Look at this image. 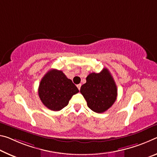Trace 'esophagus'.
<instances>
[{"label": "esophagus", "instance_id": "1", "mask_svg": "<svg viewBox=\"0 0 157 157\" xmlns=\"http://www.w3.org/2000/svg\"><path fill=\"white\" fill-rule=\"evenodd\" d=\"M77 88H78V89L79 90H80V89H81V84H78L77 85Z\"/></svg>", "mask_w": 157, "mask_h": 157}]
</instances>
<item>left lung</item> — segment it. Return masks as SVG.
<instances>
[{
  "label": "left lung",
  "instance_id": "1",
  "mask_svg": "<svg viewBox=\"0 0 157 157\" xmlns=\"http://www.w3.org/2000/svg\"><path fill=\"white\" fill-rule=\"evenodd\" d=\"M80 92L88 106L97 113H104L111 107L117 96L116 84L106 68L100 73L90 74Z\"/></svg>",
  "mask_w": 157,
  "mask_h": 157
}]
</instances>
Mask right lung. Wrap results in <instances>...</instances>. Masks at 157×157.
<instances>
[{
    "instance_id": "obj_1",
    "label": "right lung",
    "mask_w": 157,
    "mask_h": 157,
    "mask_svg": "<svg viewBox=\"0 0 157 157\" xmlns=\"http://www.w3.org/2000/svg\"><path fill=\"white\" fill-rule=\"evenodd\" d=\"M78 92L77 87L63 71L54 69L44 76L38 88V94L43 104L53 111L67 106L71 97Z\"/></svg>"
}]
</instances>
